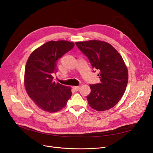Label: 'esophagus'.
I'll use <instances>...</instances> for the list:
<instances>
[{
    "instance_id": "obj_1",
    "label": "esophagus",
    "mask_w": 153,
    "mask_h": 153,
    "mask_svg": "<svg viewBox=\"0 0 153 153\" xmlns=\"http://www.w3.org/2000/svg\"><path fill=\"white\" fill-rule=\"evenodd\" d=\"M73 88L74 89H75L76 91H78L80 89V85H78V86H74V87H73Z\"/></svg>"
}]
</instances>
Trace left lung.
<instances>
[{"mask_svg":"<svg viewBox=\"0 0 153 153\" xmlns=\"http://www.w3.org/2000/svg\"><path fill=\"white\" fill-rule=\"evenodd\" d=\"M75 44L89 59L92 69L100 71V82L90 85L88 103L98 111L112 108L123 96L128 80V69L121 55L104 41L90 40Z\"/></svg>","mask_w":153,"mask_h":153,"instance_id":"8db88e82","label":"left lung"}]
</instances>
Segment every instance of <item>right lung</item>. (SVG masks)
Masks as SVG:
<instances>
[{
	"label": "right lung",
	"mask_w": 153,
	"mask_h": 153,
	"mask_svg": "<svg viewBox=\"0 0 153 153\" xmlns=\"http://www.w3.org/2000/svg\"><path fill=\"white\" fill-rule=\"evenodd\" d=\"M75 43L67 41H50L35 50L27 60L24 84L27 94L39 107L56 112L71 98V87L53 81L58 59L70 51Z\"/></svg>",
	"instance_id": "add662e5"
}]
</instances>
